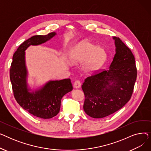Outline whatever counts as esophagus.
<instances>
[{
  "instance_id": "1",
  "label": "esophagus",
  "mask_w": 151,
  "mask_h": 151,
  "mask_svg": "<svg viewBox=\"0 0 151 151\" xmlns=\"http://www.w3.org/2000/svg\"><path fill=\"white\" fill-rule=\"evenodd\" d=\"M81 86V82L79 80H76L75 82H74V84H73V87L74 88H80Z\"/></svg>"
}]
</instances>
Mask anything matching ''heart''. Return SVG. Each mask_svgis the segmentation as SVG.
<instances>
[{
    "instance_id": "1",
    "label": "heart",
    "mask_w": 151,
    "mask_h": 151,
    "mask_svg": "<svg viewBox=\"0 0 151 151\" xmlns=\"http://www.w3.org/2000/svg\"><path fill=\"white\" fill-rule=\"evenodd\" d=\"M106 52L101 47L89 42H83L79 44L71 53L70 59L73 63H81L86 61L85 71L93 72L103 65L106 59Z\"/></svg>"
}]
</instances>
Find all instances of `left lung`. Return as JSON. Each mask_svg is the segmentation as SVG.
I'll use <instances>...</instances> for the list:
<instances>
[{
  "label": "left lung",
  "mask_w": 151,
  "mask_h": 151,
  "mask_svg": "<svg viewBox=\"0 0 151 151\" xmlns=\"http://www.w3.org/2000/svg\"><path fill=\"white\" fill-rule=\"evenodd\" d=\"M113 39L116 53L109 68L95 71L81 87L85 96L84 110L93 118L106 117L122 108L130 100L137 80L132 52L119 38Z\"/></svg>",
  "instance_id": "obj_1"
}]
</instances>
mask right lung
I'll list each match as a JSON object with an SVG mask.
<instances>
[{"label": "right lung", "mask_w": 151, "mask_h": 151, "mask_svg": "<svg viewBox=\"0 0 151 151\" xmlns=\"http://www.w3.org/2000/svg\"><path fill=\"white\" fill-rule=\"evenodd\" d=\"M55 32L47 35H34L24 42L15 51L10 68V78L14 97L18 104L27 112L42 119H50L60 111L61 99L73 89L70 79L51 81L43 88L29 92L26 83L27 70L24 51L30 45H38L53 37Z\"/></svg>", "instance_id": "add662e5"}]
</instances>
